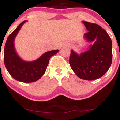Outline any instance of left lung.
<instances>
[{
  "mask_svg": "<svg viewBox=\"0 0 120 120\" xmlns=\"http://www.w3.org/2000/svg\"><path fill=\"white\" fill-rule=\"evenodd\" d=\"M88 31L84 38L90 42L95 40L87 52L80 55L71 50L69 63L79 78L93 80L101 77L111 66L112 60V41L108 33L95 23L82 22Z\"/></svg>",
  "mask_w": 120,
  "mask_h": 120,
  "instance_id": "8db88e82",
  "label": "left lung"
}]
</instances>
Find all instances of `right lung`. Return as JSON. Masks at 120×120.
<instances>
[{
	"label": "right lung",
	"mask_w": 120,
	"mask_h": 120,
	"mask_svg": "<svg viewBox=\"0 0 120 120\" xmlns=\"http://www.w3.org/2000/svg\"><path fill=\"white\" fill-rule=\"evenodd\" d=\"M23 21L9 36L4 46V62L9 74L15 80L23 82H32L40 79L45 74L49 61L59 50L47 52L38 60L25 61L17 54L14 47V40L23 24Z\"/></svg>",
	"instance_id": "1"
}]
</instances>
